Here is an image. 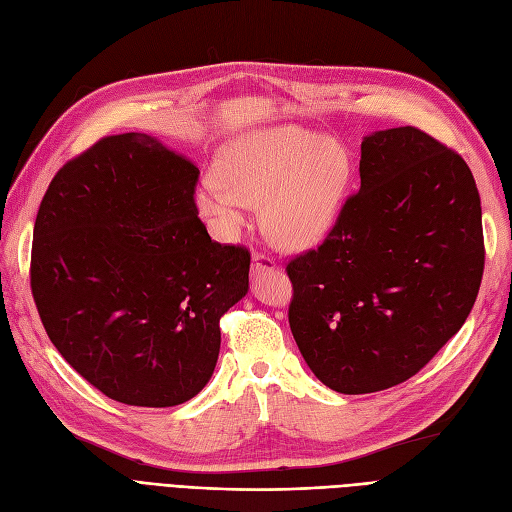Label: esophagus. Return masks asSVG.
Instances as JSON below:
<instances>
[{
  "instance_id": "obj_1",
  "label": "esophagus",
  "mask_w": 512,
  "mask_h": 512,
  "mask_svg": "<svg viewBox=\"0 0 512 512\" xmlns=\"http://www.w3.org/2000/svg\"><path fill=\"white\" fill-rule=\"evenodd\" d=\"M274 268H276V261L272 257L263 255V253H255L253 255V266H251V274L253 276H261L263 272H270Z\"/></svg>"
}]
</instances>
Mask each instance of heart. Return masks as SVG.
Here are the masks:
<instances>
[{"instance_id": "1", "label": "heart", "mask_w": 512, "mask_h": 512, "mask_svg": "<svg viewBox=\"0 0 512 512\" xmlns=\"http://www.w3.org/2000/svg\"><path fill=\"white\" fill-rule=\"evenodd\" d=\"M351 185L346 148L298 125L246 131L219 153V174L202 180L195 204L225 238H236L246 212L261 204L268 240L306 251L332 232Z\"/></svg>"}]
</instances>
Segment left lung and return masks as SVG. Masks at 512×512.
I'll return each mask as SVG.
<instances>
[{
	"mask_svg": "<svg viewBox=\"0 0 512 512\" xmlns=\"http://www.w3.org/2000/svg\"><path fill=\"white\" fill-rule=\"evenodd\" d=\"M359 178L325 242L287 266L291 334L346 395L415 376L468 319L485 266L481 197L451 148L410 125L374 131Z\"/></svg>",
	"mask_w": 512,
	"mask_h": 512,
	"instance_id": "left-lung-1",
	"label": "left lung"
}]
</instances>
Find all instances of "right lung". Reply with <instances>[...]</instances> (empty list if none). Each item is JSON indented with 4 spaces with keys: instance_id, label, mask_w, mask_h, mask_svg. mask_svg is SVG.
I'll use <instances>...</instances> for the list:
<instances>
[{
    "instance_id": "obj_1",
    "label": "right lung",
    "mask_w": 512,
    "mask_h": 512,
    "mask_svg": "<svg viewBox=\"0 0 512 512\" xmlns=\"http://www.w3.org/2000/svg\"><path fill=\"white\" fill-rule=\"evenodd\" d=\"M200 170L146 134L65 163L40 204L31 293L63 359L108 398L166 408L200 393L251 255L197 219Z\"/></svg>"
}]
</instances>
